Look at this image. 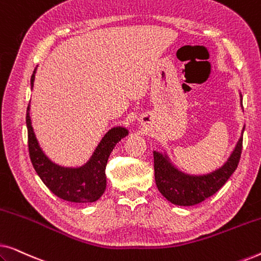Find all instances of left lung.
I'll return each instance as SVG.
<instances>
[{"label": "left lung", "instance_id": "8db88e82", "mask_svg": "<svg viewBox=\"0 0 261 261\" xmlns=\"http://www.w3.org/2000/svg\"><path fill=\"white\" fill-rule=\"evenodd\" d=\"M242 151V138L234 152L221 169L206 176H188L177 171L166 155L153 153L154 178L158 190L167 201L176 205H195L216 194L237 170Z\"/></svg>", "mask_w": 261, "mask_h": 261}]
</instances>
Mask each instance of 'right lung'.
Here are the masks:
<instances>
[{
  "instance_id": "1",
  "label": "right lung",
  "mask_w": 261,
  "mask_h": 261,
  "mask_svg": "<svg viewBox=\"0 0 261 261\" xmlns=\"http://www.w3.org/2000/svg\"><path fill=\"white\" fill-rule=\"evenodd\" d=\"M35 70L31 77V85L33 88ZM30 105L27 108L26 123L28 130V151L38 176L44 184L64 201L74 203H91L97 201L106 190L107 177L106 166L113 148L128 134L122 127L113 128L106 134L99 142L98 147L87 165L80 169H67L53 164L39 147L31 124Z\"/></svg>"
}]
</instances>
